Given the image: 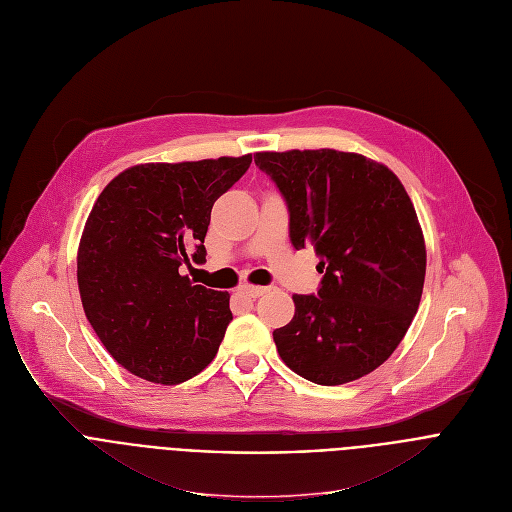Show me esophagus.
Here are the masks:
<instances>
[{
  "label": "esophagus",
  "instance_id": "1",
  "mask_svg": "<svg viewBox=\"0 0 512 512\" xmlns=\"http://www.w3.org/2000/svg\"><path fill=\"white\" fill-rule=\"evenodd\" d=\"M267 290H269L267 286H251V284L241 286V292H243L245 296H249V298H259V296H263Z\"/></svg>",
  "mask_w": 512,
  "mask_h": 512
}]
</instances>
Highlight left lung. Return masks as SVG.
<instances>
[{
  "label": "left lung",
  "instance_id": "1",
  "mask_svg": "<svg viewBox=\"0 0 512 512\" xmlns=\"http://www.w3.org/2000/svg\"><path fill=\"white\" fill-rule=\"evenodd\" d=\"M290 212L294 249L313 247L321 288L294 294L274 331L280 358L302 379L333 387L379 368L418 313L426 245L414 203L385 164L339 150L257 152Z\"/></svg>",
  "mask_w": 512,
  "mask_h": 512
}]
</instances>
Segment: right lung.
<instances>
[{"mask_svg": "<svg viewBox=\"0 0 512 512\" xmlns=\"http://www.w3.org/2000/svg\"><path fill=\"white\" fill-rule=\"evenodd\" d=\"M251 160L138 164L94 201L78 247L80 298L102 346L135 377L179 385L218 354L230 294L193 286L179 267L206 261L214 201Z\"/></svg>", "mask_w": 512, "mask_h": 512, "instance_id": "add662e5", "label": "right lung"}]
</instances>
